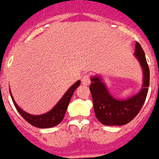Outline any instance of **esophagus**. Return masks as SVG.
<instances>
[{"instance_id": "34e87169", "label": "esophagus", "mask_w": 159, "mask_h": 159, "mask_svg": "<svg viewBox=\"0 0 159 159\" xmlns=\"http://www.w3.org/2000/svg\"><path fill=\"white\" fill-rule=\"evenodd\" d=\"M81 83L83 84V85H90V84H91V80H90V76H89V75H87V74H85V76L82 78Z\"/></svg>"}]
</instances>
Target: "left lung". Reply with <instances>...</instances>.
Returning a JSON list of instances; mask_svg holds the SVG:
<instances>
[{"label":"left lung","mask_w":159,"mask_h":159,"mask_svg":"<svg viewBox=\"0 0 159 159\" xmlns=\"http://www.w3.org/2000/svg\"><path fill=\"white\" fill-rule=\"evenodd\" d=\"M134 56L142 68V88L138 93L127 99H118L111 95L100 75L91 78L90 91L92 96L94 112L96 117L102 124L106 126L127 124L138 115L145 103L149 87L150 71L144 50L139 43H135Z\"/></svg>","instance_id":"8db88e82"}]
</instances>
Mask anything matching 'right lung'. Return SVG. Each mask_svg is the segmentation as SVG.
Returning <instances> with one entry per match:
<instances>
[{
  "mask_svg": "<svg viewBox=\"0 0 159 159\" xmlns=\"http://www.w3.org/2000/svg\"><path fill=\"white\" fill-rule=\"evenodd\" d=\"M80 80H78V81L75 82L74 85H72L70 88L65 92V94L62 96V98L59 100V102L56 103L51 110L48 111V112H46V113L42 114V115H37V116L27 113L25 110H22L17 104L16 102L14 101L10 90L9 92L12 100L13 102V104L16 108V110H18V112L21 115V116L25 121L29 122L32 126L37 127V128H53L56 125H58L63 120L64 116H65V113H66L67 106L69 104L71 98L74 94L75 89H77L80 86Z\"/></svg>",
  "mask_w": 159,
  "mask_h": 159,
  "instance_id": "right-lung-1",
  "label": "right lung"
}]
</instances>
